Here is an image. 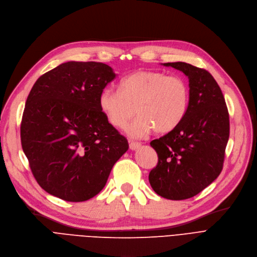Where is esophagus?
I'll use <instances>...</instances> for the list:
<instances>
[{"instance_id":"1","label":"esophagus","mask_w":257,"mask_h":257,"mask_svg":"<svg viewBox=\"0 0 257 257\" xmlns=\"http://www.w3.org/2000/svg\"><path fill=\"white\" fill-rule=\"evenodd\" d=\"M140 147H141V143H139V142H134V141L130 142V149L132 151H135V150L139 149Z\"/></svg>"}]
</instances>
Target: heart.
I'll list each match as a JSON object with an SVG mask.
<instances>
[{
    "label": "heart",
    "instance_id": "obj_1",
    "mask_svg": "<svg viewBox=\"0 0 257 257\" xmlns=\"http://www.w3.org/2000/svg\"><path fill=\"white\" fill-rule=\"evenodd\" d=\"M189 97V86L182 78L162 71L138 70L122 79L120 91L111 87L102 90L99 107L117 128H124L136 111L138 117L126 132L133 138H142L153 130L167 134L176 128L188 111Z\"/></svg>",
    "mask_w": 257,
    "mask_h": 257
}]
</instances>
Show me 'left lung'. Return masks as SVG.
<instances>
[{"mask_svg":"<svg viewBox=\"0 0 257 257\" xmlns=\"http://www.w3.org/2000/svg\"><path fill=\"white\" fill-rule=\"evenodd\" d=\"M189 79V107L180 124L151 142L158 163L149 175L153 190L171 200L191 198L216 179L229 140V112L221 89L206 69L163 63Z\"/></svg>","mask_w":257,"mask_h":257,"instance_id":"8db88e82","label":"left lung"}]
</instances>
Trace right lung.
I'll list each match as a JSON object with an SVG mask.
<instances>
[{
	"label": "right lung",
	"mask_w": 257,
	"mask_h": 257,
	"mask_svg": "<svg viewBox=\"0 0 257 257\" xmlns=\"http://www.w3.org/2000/svg\"><path fill=\"white\" fill-rule=\"evenodd\" d=\"M116 78L100 62L69 61L41 76L27 97L22 149L40 187L66 201H85L104 188L128 149L99 107Z\"/></svg>",
	"instance_id": "obj_1"
}]
</instances>
